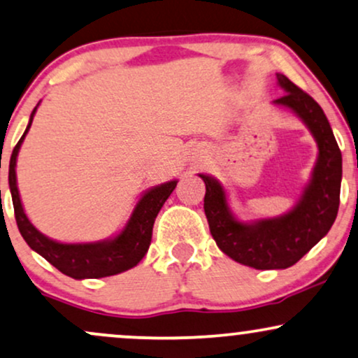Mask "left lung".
I'll list each match as a JSON object with an SVG mask.
<instances>
[{"label":"left lung","instance_id":"8db88e82","mask_svg":"<svg viewBox=\"0 0 358 358\" xmlns=\"http://www.w3.org/2000/svg\"><path fill=\"white\" fill-rule=\"evenodd\" d=\"M278 83L287 93L275 103L294 110L318 145L312 180L295 208L278 218L242 223L228 210L222 185L212 176L200 175L206 187L205 215L218 248L238 264L257 270L295 265L329 234L340 205L342 153L324 110L285 75H278Z\"/></svg>","mask_w":358,"mask_h":358}]
</instances>
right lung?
Here are the masks:
<instances>
[{
    "instance_id": "obj_1",
    "label": "right lung",
    "mask_w": 358,
    "mask_h": 358,
    "mask_svg": "<svg viewBox=\"0 0 358 358\" xmlns=\"http://www.w3.org/2000/svg\"><path fill=\"white\" fill-rule=\"evenodd\" d=\"M34 111L36 108L33 110L27 131L23 133V136L20 138L15 150H13L10 176H8L13 206H15V218L24 242L34 252L40 253L45 260H48L55 268H58L59 272L71 278H101L133 268L148 252L155 218H157L166 198L175 190L176 180L146 192L133 210L130 222L123 228L122 234L115 236L113 240L96 243H58L55 240H50L48 236L40 234L28 220L23 205H21L18 187H16V157H18L20 146L23 143L29 127H31Z\"/></svg>"
}]
</instances>
